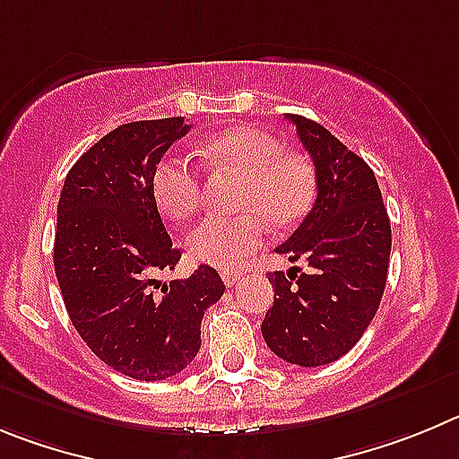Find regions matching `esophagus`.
<instances>
[{
    "instance_id": "obj_1",
    "label": "esophagus",
    "mask_w": 459,
    "mask_h": 459,
    "mask_svg": "<svg viewBox=\"0 0 459 459\" xmlns=\"http://www.w3.org/2000/svg\"><path fill=\"white\" fill-rule=\"evenodd\" d=\"M224 283L226 286H235V283H239L242 281V272H224Z\"/></svg>"
}]
</instances>
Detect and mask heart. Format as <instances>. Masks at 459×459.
<instances>
[{"label":"heart","instance_id":"b5f03b06","mask_svg":"<svg viewBox=\"0 0 459 459\" xmlns=\"http://www.w3.org/2000/svg\"><path fill=\"white\" fill-rule=\"evenodd\" d=\"M210 167L242 178L239 214H210L189 233V254L208 265L233 270L258 249L265 224L286 229L311 210L317 176L311 160L286 152L276 137L255 127L220 132L201 143ZM152 194L160 210L173 220H187L201 205L204 178L185 155H164L152 173Z\"/></svg>","mask_w":459,"mask_h":459}]
</instances>
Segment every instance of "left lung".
<instances>
[{"mask_svg":"<svg viewBox=\"0 0 459 459\" xmlns=\"http://www.w3.org/2000/svg\"><path fill=\"white\" fill-rule=\"evenodd\" d=\"M311 155L317 199L276 254L304 258L308 272H272L274 304L260 332L283 361L316 368L357 345L382 301L391 255V221L373 169L327 127L286 114Z\"/></svg>","mask_w":459,"mask_h":459,"instance_id":"1","label":"left lung"}]
</instances>
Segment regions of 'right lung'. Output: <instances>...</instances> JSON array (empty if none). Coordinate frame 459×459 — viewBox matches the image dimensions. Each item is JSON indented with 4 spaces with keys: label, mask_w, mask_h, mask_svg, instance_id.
Segmentation results:
<instances>
[{
    "label": "right lung",
    "mask_w": 459,
    "mask_h": 459,
    "mask_svg": "<svg viewBox=\"0 0 459 459\" xmlns=\"http://www.w3.org/2000/svg\"><path fill=\"white\" fill-rule=\"evenodd\" d=\"M189 127L183 117L118 126L73 164L56 208L55 272L70 322L91 352L132 379L187 368L204 313L226 290L210 265L158 279L180 249L158 212L152 173Z\"/></svg>",
    "instance_id": "1"
}]
</instances>
